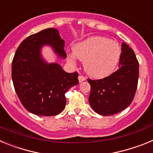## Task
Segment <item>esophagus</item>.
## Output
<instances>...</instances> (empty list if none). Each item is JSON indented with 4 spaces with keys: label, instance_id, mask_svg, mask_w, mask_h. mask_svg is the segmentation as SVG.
Masks as SVG:
<instances>
[{
    "label": "esophagus",
    "instance_id": "obj_1",
    "mask_svg": "<svg viewBox=\"0 0 153 153\" xmlns=\"http://www.w3.org/2000/svg\"><path fill=\"white\" fill-rule=\"evenodd\" d=\"M78 79H79V83H81V82H83V81H84L85 79H86V78L83 76H79V77H78Z\"/></svg>",
    "mask_w": 153,
    "mask_h": 153
}]
</instances>
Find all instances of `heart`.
Returning a JSON list of instances; mask_svg holds the SVG:
<instances>
[{"mask_svg":"<svg viewBox=\"0 0 153 153\" xmlns=\"http://www.w3.org/2000/svg\"><path fill=\"white\" fill-rule=\"evenodd\" d=\"M74 53L84 61L85 71L96 78L104 77L111 74L117 67L121 50L117 42L102 36H92L74 47ZM70 62L74 56H70Z\"/></svg>","mask_w":153,"mask_h":153,"instance_id":"heart-1","label":"heart"}]
</instances>
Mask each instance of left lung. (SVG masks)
<instances>
[{"label": "left lung", "instance_id": "left-lung-1", "mask_svg": "<svg viewBox=\"0 0 153 153\" xmlns=\"http://www.w3.org/2000/svg\"><path fill=\"white\" fill-rule=\"evenodd\" d=\"M139 79V62L134 51L122 44L119 69L103 79H91L89 102L96 113L112 116L126 109L136 94Z\"/></svg>", "mask_w": 153, "mask_h": 153}]
</instances>
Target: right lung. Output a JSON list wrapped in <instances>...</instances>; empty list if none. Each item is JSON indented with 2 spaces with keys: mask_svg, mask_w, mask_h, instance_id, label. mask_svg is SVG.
Returning <instances> with one entry per match:
<instances>
[{
  "mask_svg": "<svg viewBox=\"0 0 153 153\" xmlns=\"http://www.w3.org/2000/svg\"><path fill=\"white\" fill-rule=\"evenodd\" d=\"M65 41L54 28L32 34L21 42L12 60V80L24 107L38 116L52 117L66 106L65 93L79 83L77 72L66 73L57 63L47 64L40 56L44 44L52 46L60 57H67Z\"/></svg>",
  "mask_w": 153,
  "mask_h": 153,
  "instance_id": "obj_1",
  "label": "right lung"
}]
</instances>
